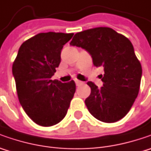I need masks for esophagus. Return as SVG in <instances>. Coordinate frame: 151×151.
Instances as JSON below:
<instances>
[{
    "instance_id": "34e87169",
    "label": "esophagus",
    "mask_w": 151,
    "mask_h": 151,
    "mask_svg": "<svg viewBox=\"0 0 151 151\" xmlns=\"http://www.w3.org/2000/svg\"><path fill=\"white\" fill-rule=\"evenodd\" d=\"M75 82H76V86H80V85L83 84V82H82V81H79V80H75Z\"/></svg>"
}]
</instances>
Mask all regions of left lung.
I'll return each instance as SVG.
<instances>
[{"instance_id": "obj_1", "label": "left lung", "mask_w": 151, "mask_h": 151, "mask_svg": "<svg viewBox=\"0 0 151 151\" xmlns=\"http://www.w3.org/2000/svg\"><path fill=\"white\" fill-rule=\"evenodd\" d=\"M70 45L86 50L93 65L104 67L103 86L91 81V94L85 103L91 114L104 123L122 119L139 94L142 67L129 39L110 27H95L77 32Z\"/></svg>"}]
</instances>
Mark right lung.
<instances>
[{
	"label": "right lung",
	"mask_w": 151,
	"mask_h": 151,
	"mask_svg": "<svg viewBox=\"0 0 151 151\" xmlns=\"http://www.w3.org/2000/svg\"><path fill=\"white\" fill-rule=\"evenodd\" d=\"M73 33L41 32L19 48L12 65L17 93L27 116L40 126L57 124L66 115L76 83L51 80L60 65L63 46Z\"/></svg>",
	"instance_id": "add662e5"
}]
</instances>
